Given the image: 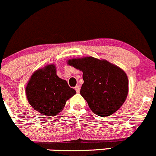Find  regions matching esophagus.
I'll return each instance as SVG.
<instances>
[{"mask_svg": "<svg viewBox=\"0 0 156 156\" xmlns=\"http://www.w3.org/2000/svg\"><path fill=\"white\" fill-rule=\"evenodd\" d=\"M75 91H76L77 93H79V92H80V86H78V85L75 86Z\"/></svg>", "mask_w": 156, "mask_h": 156, "instance_id": "34e87169", "label": "esophagus"}]
</instances>
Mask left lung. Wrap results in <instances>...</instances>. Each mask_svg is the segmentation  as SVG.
Wrapping results in <instances>:
<instances>
[{"instance_id":"obj_1","label":"left lung","mask_w":156,"mask_h":156,"mask_svg":"<svg viewBox=\"0 0 156 156\" xmlns=\"http://www.w3.org/2000/svg\"><path fill=\"white\" fill-rule=\"evenodd\" d=\"M68 64L83 72V83L80 92L94 113L107 117L124 103L128 79L117 66L93 57L72 59Z\"/></svg>"}]
</instances>
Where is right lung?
<instances>
[{"label":"right lung","mask_w":156,"mask_h":156,"mask_svg":"<svg viewBox=\"0 0 156 156\" xmlns=\"http://www.w3.org/2000/svg\"><path fill=\"white\" fill-rule=\"evenodd\" d=\"M29 103L35 110L55 116L64 109L66 101L76 93L67 82L56 75L54 64L37 70L26 87Z\"/></svg>","instance_id":"add662e5"}]
</instances>
